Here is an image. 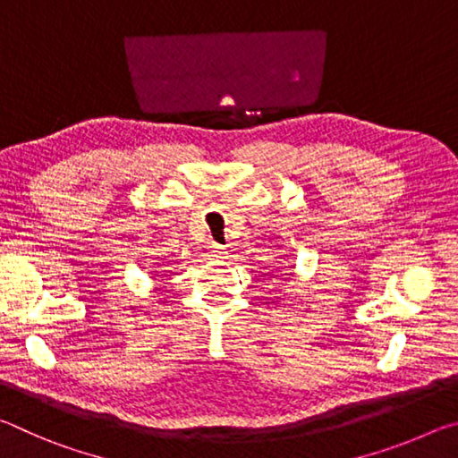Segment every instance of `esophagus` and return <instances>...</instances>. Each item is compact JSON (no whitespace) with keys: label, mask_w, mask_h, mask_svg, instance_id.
I'll list each match as a JSON object with an SVG mask.
<instances>
[{"label":"esophagus","mask_w":458,"mask_h":458,"mask_svg":"<svg viewBox=\"0 0 458 458\" xmlns=\"http://www.w3.org/2000/svg\"><path fill=\"white\" fill-rule=\"evenodd\" d=\"M210 252H212V257H216V259H224L226 257V246H222V244H210Z\"/></svg>","instance_id":"34e87169"}]
</instances>
